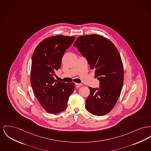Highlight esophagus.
Returning a JSON list of instances; mask_svg holds the SVG:
<instances>
[{
  "label": "esophagus",
  "mask_w": 151,
  "mask_h": 151,
  "mask_svg": "<svg viewBox=\"0 0 151 151\" xmlns=\"http://www.w3.org/2000/svg\"><path fill=\"white\" fill-rule=\"evenodd\" d=\"M75 85L76 86V88H80V86H81L83 84H79V83H75Z\"/></svg>",
  "instance_id": "34e87169"
}]
</instances>
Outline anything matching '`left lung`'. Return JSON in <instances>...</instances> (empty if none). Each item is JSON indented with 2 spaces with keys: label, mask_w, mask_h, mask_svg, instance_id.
Segmentation results:
<instances>
[{
  "label": "left lung",
  "mask_w": 151,
  "mask_h": 151,
  "mask_svg": "<svg viewBox=\"0 0 151 151\" xmlns=\"http://www.w3.org/2000/svg\"><path fill=\"white\" fill-rule=\"evenodd\" d=\"M88 60L100 81V88L89 87L86 109L96 116L105 115L115 106L124 82V67L114 44L103 36H80L73 44Z\"/></svg>",
  "instance_id": "left-lung-1"
}]
</instances>
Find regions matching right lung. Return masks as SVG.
Wrapping results in <instances>:
<instances>
[{"label": "right lung", "mask_w": 151, "mask_h": 151, "mask_svg": "<svg viewBox=\"0 0 151 151\" xmlns=\"http://www.w3.org/2000/svg\"><path fill=\"white\" fill-rule=\"evenodd\" d=\"M75 36L56 35L42 40L32 55L30 81L39 103L49 114H57L67 108L75 83L54 79L61 67L63 56L74 42Z\"/></svg>", "instance_id": "add662e5"}]
</instances>
